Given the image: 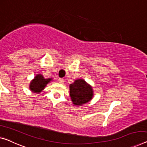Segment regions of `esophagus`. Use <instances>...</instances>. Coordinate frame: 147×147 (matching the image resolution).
I'll list each match as a JSON object with an SVG mask.
<instances>
[{"label":"esophagus","mask_w":147,"mask_h":147,"mask_svg":"<svg viewBox=\"0 0 147 147\" xmlns=\"http://www.w3.org/2000/svg\"><path fill=\"white\" fill-rule=\"evenodd\" d=\"M58 81H59V83H61V84H63V83L64 82V80H63V78H59V79H58Z\"/></svg>","instance_id":"34e87169"}]
</instances>
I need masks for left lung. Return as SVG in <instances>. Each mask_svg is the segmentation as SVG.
<instances>
[{"label":"left lung","mask_w":147,"mask_h":147,"mask_svg":"<svg viewBox=\"0 0 147 147\" xmlns=\"http://www.w3.org/2000/svg\"><path fill=\"white\" fill-rule=\"evenodd\" d=\"M70 96L74 105L80 106L92 99V88L84 80H76L73 84L70 85Z\"/></svg>","instance_id":"left-lung-1"}]
</instances>
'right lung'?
<instances>
[{
  "label": "right lung",
  "mask_w": 147,
  "mask_h": 147,
  "mask_svg": "<svg viewBox=\"0 0 147 147\" xmlns=\"http://www.w3.org/2000/svg\"><path fill=\"white\" fill-rule=\"evenodd\" d=\"M51 78H48V79H45L43 78V76L41 74H38L34 78L30 85V88L32 92L36 93H39L44 88L46 84L49 81H51Z\"/></svg>",
  "instance_id": "add662e5"
}]
</instances>
